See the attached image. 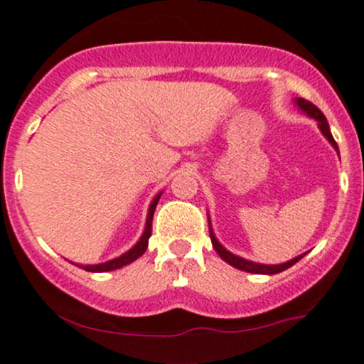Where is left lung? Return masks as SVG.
Masks as SVG:
<instances>
[{"instance_id": "left-lung-1", "label": "left lung", "mask_w": 364, "mask_h": 364, "mask_svg": "<svg viewBox=\"0 0 364 364\" xmlns=\"http://www.w3.org/2000/svg\"><path fill=\"white\" fill-rule=\"evenodd\" d=\"M294 104L297 105V109H299L301 112L306 114L308 117H311V119L317 121V127L318 130L322 132V135H324L326 139L329 141V144L333 146V148L338 151V146H336L335 139H333L331 135V130H329V124H328V119H326V116L322 114V111L318 107H315L311 102L304 100V98H294ZM208 222H209V237H211V243L213 247H215L216 253H218L220 257H222L223 260H225L227 264H230L232 267H236V269H241V271H247V273H255V274H277V273H282V271L289 269L291 266H294L299 259H303L304 253H301V255L294 257L292 260H289V262H284V264H259V262H252V260H247L243 259V257L240 255H234L232 252H229L227 248H223L222 245H220V241L216 240L215 232H213V227H211V220H209L208 216Z\"/></svg>"}]
</instances>
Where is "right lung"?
Masks as SVG:
<instances>
[{
  "instance_id": "right-lung-1",
  "label": "right lung",
  "mask_w": 364,
  "mask_h": 364,
  "mask_svg": "<svg viewBox=\"0 0 364 364\" xmlns=\"http://www.w3.org/2000/svg\"><path fill=\"white\" fill-rule=\"evenodd\" d=\"M160 193H156L155 199L151 200V204H149V209H148V218H146V227H144V232H142L141 240L137 241V243L134 245V247L130 248L128 252H124L123 255L116 257V259L112 260H107V262H102V264H87V266H82V264H79V267H82V269L86 271H91V273H105V271H114V269H119V267L127 266V264L134 262V260H137L139 257L142 255V253L146 252V248H148V241H149V236H151V222H153V215H155V209H156V204H159L160 200Z\"/></svg>"
}]
</instances>
